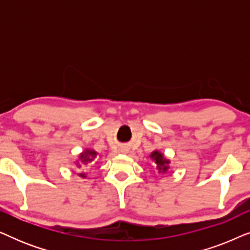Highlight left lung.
Segmentation results:
<instances>
[{"label":"left lung","instance_id":"left-lung-1","mask_svg":"<svg viewBox=\"0 0 250 250\" xmlns=\"http://www.w3.org/2000/svg\"><path fill=\"white\" fill-rule=\"evenodd\" d=\"M150 158L155 162L156 168L158 170V173L164 174L169 169V159L165 158V156H164L162 152H159L158 150L152 151L151 155H150Z\"/></svg>","mask_w":250,"mask_h":250}]
</instances>
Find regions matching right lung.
Segmentation results:
<instances>
[{"instance_id": "obj_1", "label": "right lung", "mask_w": 250, "mask_h": 250, "mask_svg": "<svg viewBox=\"0 0 250 250\" xmlns=\"http://www.w3.org/2000/svg\"><path fill=\"white\" fill-rule=\"evenodd\" d=\"M98 156V152L94 151V150L92 149H85L83 152L80 153V156H78V159L76 160V166L77 168H83V167H85L87 165V164L90 163H93V160L97 158ZM78 176L83 177V179H85L86 177V174H85V172H82V169L78 170Z\"/></svg>"}]
</instances>
